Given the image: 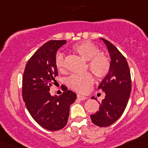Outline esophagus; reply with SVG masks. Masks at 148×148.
Masks as SVG:
<instances>
[{"mask_svg": "<svg viewBox=\"0 0 148 148\" xmlns=\"http://www.w3.org/2000/svg\"><path fill=\"white\" fill-rule=\"evenodd\" d=\"M77 98L80 100H86V99H87L86 97L82 95H77Z\"/></svg>", "mask_w": 148, "mask_h": 148, "instance_id": "esophagus-1", "label": "esophagus"}]
</instances>
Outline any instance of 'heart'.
I'll list each match as a JSON object with an SVG mask.
<instances>
[{"label":"heart","instance_id":"b5f03b06","mask_svg":"<svg viewBox=\"0 0 148 148\" xmlns=\"http://www.w3.org/2000/svg\"><path fill=\"white\" fill-rule=\"evenodd\" d=\"M73 50L83 59L88 61L89 69L98 78L108 75L110 70V59L106 56L100 53L98 47L88 41L78 43L73 46ZM56 66L58 70H63L65 66L64 58L62 53H57ZM93 77L90 73L86 72L80 74H72L67 79L68 86L73 90L79 92L88 91L93 84Z\"/></svg>","mask_w":148,"mask_h":148}]
</instances>
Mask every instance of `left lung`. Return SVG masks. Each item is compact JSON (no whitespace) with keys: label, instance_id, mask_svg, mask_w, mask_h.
Here are the masks:
<instances>
[{"label":"left lung","instance_id":"left-lung-1","mask_svg":"<svg viewBox=\"0 0 148 148\" xmlns=\"http://www.w3.org/2000/svg\"><path fill=\"white\" fill-rule=\"evenodd\" d=\"M108 48L111 66L98 86L105 92V98L99 110L90 115L92 122L100 127H107L119 119L126 108L131 91V73L124 56L112 43L101 38ZM92 99H96L92 97Z\"/></svg>","mask_w":148,"mask_h":148}]
</instances>
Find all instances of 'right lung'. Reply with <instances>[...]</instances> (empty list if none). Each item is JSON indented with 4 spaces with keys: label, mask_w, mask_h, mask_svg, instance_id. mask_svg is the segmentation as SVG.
Segmentation results:
<instances>
[{
    "label": "right lung",
    "mask_w": 148,
    "mask_h": 148,
    "mask_svg": "<svg viewBox=\"0 0 148 148\" xmlns=\"http://www.w3.org/2000/svg\"><path fill=\"white\" fill-rule=\"evenodd\" d=\"M66 42L52 40L42 45L27 62L22 78V98L29 114L49 131H58L66 126L69 107L77 98L75 92L67 88L59 96L50 93V86L58 75L57 51Z\"/></svg>",
    "instance_id": "obj_1"
}]
</instances>
